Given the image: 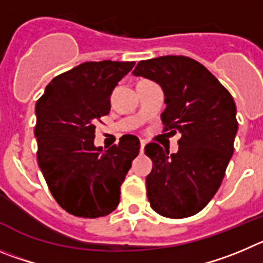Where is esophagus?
<instances>
[{
  "label": "esophagus",
  "mask_w": 263,
  "mask_h": 263,
  "mask_svg": "<svg viewBox=\"0 0 263 263\" xmlns=\"http://www.w3.org/2000/svg\"><path fill=\"white\" fill-rule=\"evenodd\" d=\"M144 148H145V141H140V153H144Z\"/></svg>",
  "instance_id": "34e87169"
}]
</instances>
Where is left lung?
Segmentation results:
<instances>
[{
    "instance_id": "obj_1",
    "label": "left lung",
    "mask_w": 263,
    "mask_h": 263,
    "mask_svg": "<svg viewBox=\"0 0 263 263\" xmlns=\"http://www.w3.org/2000/svg\"><path fill=\"white\" fill-rule=\"evenodd\" d=\"M135 76L157 82L165 94L164 132H181L177 153L145 145L153 162L146 195L153 211L183 219L202 211L223 182L237 134L233 97L204 65L186 56L139 61Z\"/></svg>"
}]
</instances>
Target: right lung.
Listing matches in <instances>:
<instances>
[{"label":"right lung","mask_w":263,"mask_h":263,"mask_svg":"<svg viewBox=\"0 0 263 263\" xmlns=\"http://www.w3.org/2000/svg\"><path fill=\"white\" fill-rule=\"evenodd\" d=\"M134 61H87L56 76L35 106L37 164L52 196L70 215L111 214L140 141L134 135L103 151L96 124L110 112V96Z\"/></svg>","instance_id":"1"}]
</instances>
